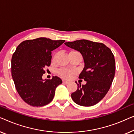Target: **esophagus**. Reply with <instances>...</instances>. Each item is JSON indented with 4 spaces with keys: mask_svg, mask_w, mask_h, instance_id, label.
<instances>
[{
    "mask_svg": "<svg viewBox=\"0 0 134 134\" xmlns=\"http://www.w3.org/2000/svg\"><path fill=\"white\" fill-rule=\"evenodd\" d=\"M63 82L64 84H67L69 83V81H65V80H63Z\"/></svg>",
    "mask_w": 134,
    "mask_h": 134,
    "instance_id": "obj_1",
    "label": "esophagus"
}]
</instances>
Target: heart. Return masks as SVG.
<instances>
[{
    "label": "heart",
    "instance_id": "heart-1",
    "mask_svg": "<svg viewBox=\"0 0 134 134\" xmlns=\"http://www.w3.org/2000/svg\"><path fill=\"white\" fill-rule=\"evenodd\" d=\"M58 74L64 78L69 79L71 77V75L73 73V71L66 69H62L58 70Z\"/></svg>",
    "mask_w": 134,
    "mask_h": 134
}]
</instances>
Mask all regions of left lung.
Instances as JSON below:
<instances>
[{
	"label": "left lung",
	"mask_w": 134,
	"mask_h": 134,
	"mask_svg": "<svg viewBox=\"0 0 134 134\" xmlns=\"http://www.w3.org/2000/svg\"><path fill=\"white\" fill-rule=\"evenodd\" d=\"M67 47L80 52L83 56L84 67L79 78L87 82L78 85L71 97L76 104L92 106L105 97L112 83L115 72V61L112 51L104 44L82 39L65 42Z\"/></svg>",
	"instance_id": "obj_1"
}]
</instances>
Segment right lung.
<instances>
[{"mask_svg":"<svg viewBox=\"0 0 134 134\" xmlns=\"http://www.w3.org/2000/svg\"><path fill=\"white\" fill-rule=\"evenodd\" d=\"M64 42L39 37L24 41L16 48L11 59V75L19 95L28 104L44 106L53 99L61 79L55 76L44 81L42 76L50 65L52 52Z\"/></svg>","mask_w":134,"mask_h":134,"instance_id":"1","label":"right lung"}]
</instances>
